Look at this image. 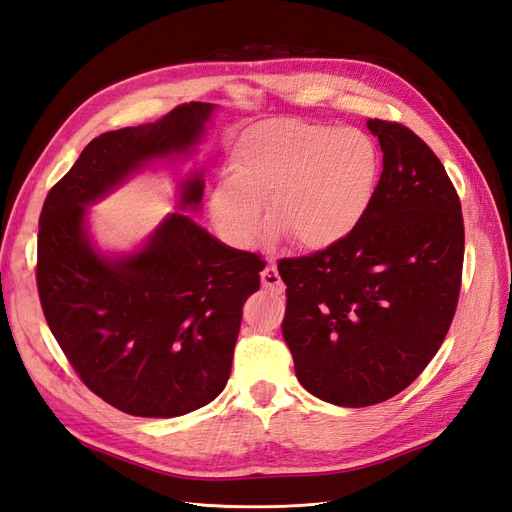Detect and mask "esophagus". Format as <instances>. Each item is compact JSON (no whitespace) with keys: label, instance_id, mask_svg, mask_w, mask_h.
<instances>
[{"label":"esophagus","instance_id":"obj_1","mask_svg":"<svg viewBox=\"0 0 512 512\" xmlns=\"http://www.w3.org/2000/svg\"><path fill=\"white\" fill-rule=\"evenodd\" d=\"M260 282H262V286L269 288V290H271V292H275V294H282V292H284V282H282L280 273H277V269H275L273 262H269V265H267L265 269H262V273H260Z\"/></svg>","mask_w":512,"mask_h":512}]
</instances>
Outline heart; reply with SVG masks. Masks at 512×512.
<instances>
[{"label":"heart","mask_w":512,"mask_h":512,"mask_svg":"<svg viewBox=\"0 0 512 512\" xmlns=\"http://www.w3.org/2000/svg\"><path fill=\"white\" fill-rule=\"evenodd\" d=\"M378 179L380 151L365 132L269 119L237 138L230 177L209 194V215L228 243L247 247L258 237L265 205L273 237L329 250L363 224Z\"/></svg>","instance_id":"1"}]
</instances>
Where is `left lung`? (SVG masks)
I'll use <instances>...</instances> for the list:
<instances>
[{
  "mask_svg": "<svg viewBox=\"0 0 512 512\" xmlns=\"http://www.w3.org/2000/svg\"><path fill=\"white\" fill-rule=\"evenodd\" d=\"M382 175L363 224L329 250L282 260V333L303 389L365 408L410 386L451 327L463 267L459 196L412 130L367 119Z\"/></svg>",
  "mask_w": 512,
  "mask_h": 512,
  "instance_id": "left-lung-1",
  "label": "left lung"
}]
</instances>
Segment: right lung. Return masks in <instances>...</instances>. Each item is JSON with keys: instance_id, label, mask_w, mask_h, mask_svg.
<instances>
[{"instance_id": "1", "label": "right lung", "mask_w": 512, "mask_h": 512, "mask_svg": "<svg viewBox=\"0 0 512 512\" xmlns=\"http://www.w3.org/2000/svg\"><path fill=\"white\" fill-rule=\"evenodd\" d=\"M215 104H181L162 119L104 132L44 200L38 292L76 374L132 416L173 418L218 397L230 376L245 299L265 269L188 213L203 203V168L177 181V209L130 252H106L89 207L156 162L192 158Z\"/></svg>"}]
</instances>
